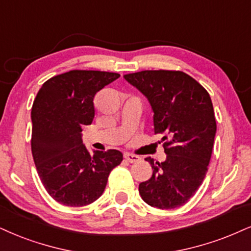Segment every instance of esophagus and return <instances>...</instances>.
<instances>
[{"label":"esophagus","mask_w":251,"mask_h":251,"mask_svg":"<svg viewBox=\"0 0 251 251\" xmlns=\"http://www.w3.org/2000/svg\"><path fill=\"white\" fill-rule=\"evenodd\" d=\"M125 159L129 163H137V162H140L141 158H140V156H137V154H132V153L126 152L125 153Z\"/></svg>","instance_id":"34e87169"}]
</instances>
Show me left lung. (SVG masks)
Listing matches in <instances>:
<instances>
[{"instance_id": "obj_1", "label": "left lung", "mask_w": 251, "mask_h": 251, "mask_svg": "<svg viewBox=\"0 0 251 251\" xmlns=\"http://www.w3.org/2000/svg\"><path fill=\"white\" fill-rule=\"evenodd\" d=\"M125 79L149 100L154 134L165 162L148 157L153 172L138 191L148 205L172 209L187 202L202 184L211 160L216 122L208 92L181 71H141Z\"/></svg>"}]
</instances>
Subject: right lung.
<instances>
[{"label": "right lung", "mask_w": 251, "mask_h": 251, "mask_svg": "<svg viewBox=\"0 0 251 251\" xmlns=\"http://www.w3.org/2000/svg\"><path fill=\"white\" fill-rule=\"evenodd\" d=\"M119 73L73 70L43 83L31 109V151L48 193L65 206L94 202L108 176L123 159L119 150L89 153L82 143L83 126L94 119L95 94Z\"/></svg>", "instance_id": "1"}]
</instances>
